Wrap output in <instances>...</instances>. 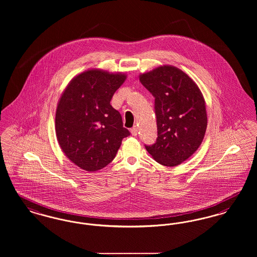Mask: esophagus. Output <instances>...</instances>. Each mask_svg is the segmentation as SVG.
<instances>
[{"instance_id":"1","label":"esophagus","mask_w":257,"mask_h":257,"mask_svg":"<svg viewBox=\"0 0 257 257\" xmlns=\"http://www.w3.org/2000/svg\"><path fill=\"white\" fill-rule=\"evenodd\" d=\"M131 133H132V135H134V136H136V135H137L138 128H137V126H136V125H135V126L131 130Z\"/></svg>"}]
</instances>
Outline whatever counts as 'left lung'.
Returning a JSON list of instances; mask_svg holds the SVG:
<instances>
[{"mask_svg": "<svg viewBox=\"0 0 257 257\" xmlns=\"http://www.w3.org/2000/svg\"><path fill=\"white\" fill-rule=\"evenodd\" d=\"M155 97L158 137L145 145L162 165L176 166L195 153L207 127L205 101L197 85L181 69L163 66L140 75Z\"/></svg>", "mask_w": 257, "mask_h": 257, "instance_id": "8db88e82", "label": "left lung"}]
</instances>
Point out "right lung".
<instances>
[{"instance_id": "1", "label": "right lung", "mask_w": 257, "mask_h": 257, "mask_svg": "<svg viewBox=\"0 0 257 257\" xmlns=\"http://www.w3.org/2000/svg\"><path fill=\"white\" fill-rule=\"evenodd\" d=\"M124 80V74L91 69L69 82L60 98L55 119L58 142L68 159L86 171L108 165L122 139L131 135L110 104Z\"/></svg>"}]
</instances>
